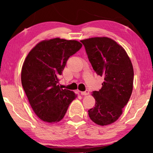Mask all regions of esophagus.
<instances>
[{"mask_svg": "<svg viewBox=\"0 0 153 153\" xmlns=\"http://www.w3.org/2000/svg\"><path fill=\"white\" fill-rule=\"evenodd\" d=\"M81 94L82 95H89V91L88 90H85V91L81 92Z\"/></svg>", "mask_w": 153, "mask_h": 153, "instance_id": "34e87169", "label": "esophagus"}]
</instances>
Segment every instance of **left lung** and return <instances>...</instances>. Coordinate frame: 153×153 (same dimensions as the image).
I'll return each mask as SVG.
<instances>
[{
  "instance_id": "left-lung-1",
  "label": "left lung",
  "mask_w": 153,
  "mask_h": 153,
  "mask_svg": "<svg viewBox=\"0 0 153 153\" xmlns=\"http://www.w3.org/2000/svg\"><path fill=\"white\" fill-rule=\"evenodd\" d=\"M93 70L103 76L102 88L93 91L95 105L88 110L96 124L107 125L118 120L132 93L134 70L125 49L108 37L81 40Z\"/></svg>"
}]
</instances>
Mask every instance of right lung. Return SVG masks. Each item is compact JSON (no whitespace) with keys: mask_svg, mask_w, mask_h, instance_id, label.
Returning <instances> with one entry per match:
<instances>
[{"mask_svg":"<svg viewBox=\"0 0 153 153\" xmlns=\"http://www.w3.org/2000/svg\"><path fill=\"white\" fill-rule=\"evenodd\" d=\"M82 45L76 40L54 38L42 41L27 56L22 70V83L35 114L42 120L57 123L63 118L76 98L73 91L58 85L66 62Z\"/></svg>","mask_w":153,"mask_h":153,"instance_id":"1","label":"right lung"}]
</instances>
